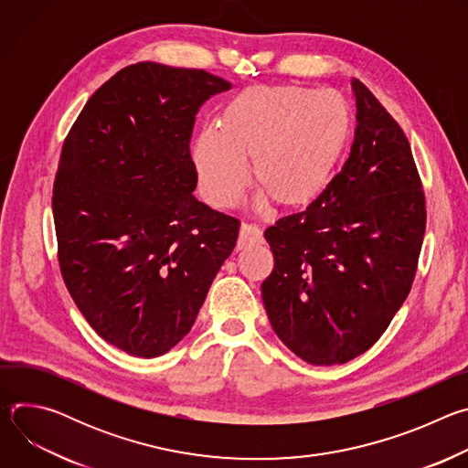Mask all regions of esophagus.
<instances>
[{"label": "esophagus", "instance_id": "obj_1", "mask_svg": "<svg viewBox=\"0 0 468 468\" xmlns=\"http://www.w3.org/2000/svg\"><path fill=\"white\" fill-rule=\"evenodd\" d=\"M259 242H262V231L253 224H242L239 240H237V250H244V248H248L251 244H259Z\"/></svg>", "mask_w": 468, "mask_h": 468}]
</instances>
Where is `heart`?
<instances>
[{
  "mask_svg": "<svg viewBox=\"0 0 468 468\" xmlns=\"http://www.w3.org/2000/svg\"><path fill=\"white\" fill-rule=\"evenodd\" d=\"M354 114L335 90L300 85L250 87L218 114V131L196 137L199 190L213 207H231L251 179L278 207L300 209L325 190L348 146Z\"/></svg>",
  "mask_w": 468,
  "mask_h": 468,
  "instance_id": "1",
  "label": "heart"
}]
</instances>
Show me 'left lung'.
I'll return each instance as SVG.
<instances>
[{
  "instance_id": "1",
  "label": "left lung",
  "mask_w": 468,
  "mask_h": 468,
  "mask_svg": "<svg viewBox=\"0 0 468 468\" xmlns=\"http://www.w3.org/2000/svg\"><path fill=\"white\" fill-rule=\"evenodd\" d=\"M350 157L305 211L264 231L274 271L261 285L280 341L331 367L365 354L406 302L426 231V199L402 127L352 80Z\"/></svg>"
}]
</instances>
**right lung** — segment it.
Returning <instances> with one entry per match:
<instances>
[{"instance_id":"1","label":"right lung","mask_w":468,"mask_h":468,"mask_svg":"<svg viewBox=\"0 0 468 468\" xmlns=\"http://www.w3.org/2000/svg\"><path fill=\"white\" fill-rule=\"evenodd\" d=\"M231 87L206 70L125 66L64 141L53 220L66 289L101 339L159 357L190 331L240 222L192 194L197 109Z\"/></svg>"}]
</instances>
